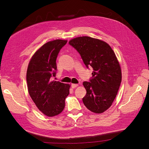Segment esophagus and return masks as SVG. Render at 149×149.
I'll use <instances>...</instances> for the list:
<instances>
[{"instance_id": "1", "label": "esophagus", "mask_w": 149, "mask_h": 149, "mask_svg": "<svg viewBox=\"0 0 149 149\" xmlns=\"http://www.w3.org/2000/svg\"><path fill=\"white\" fill-rule=\"evenodd\" d=\"M78 86H79V84H71V86H72V88H75Z\"/></svg>"}]
</instances>
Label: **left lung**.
Here are the masks:
<instances>
[{"instance_id": "left-lung-1", "label": "left lung", "mask_w": 149, "mask_h": 149, "mask_svg": "<svg viewBox=\"0 0 149 149\" xmlns=\"http://www.w3.org/2000/svg\"><path fill=\"white\" fill-rule=\"evenodd\" d=\"M69 43L79 52L84 65L93 69L90 82L83 84L86 94L84 106L95 113H101L112 106L121 82V69L116 55L106 42L88 36L71 39Z\"/></svg>"}]
</instances>
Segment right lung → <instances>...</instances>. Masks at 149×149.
<instances>
[{
	"label": "right lung",
	"instance_id": "add662e5",
	"mask_svg": "<svg viewBox=\"0 0 149 149\" xmlns=\"http://www.w3.org/2000/svg\"><path fill=\"white\" fill-rule=\"evenodd\" d=\"M68 40L57 39L41 46L31 57L27 69L29 94L43 114L49 117L60 114L69 93V84L52 80L56 74V59Z\"/></svg>",
	"mask_w": 149,
	"mask_h": 149
}]
</instances>
